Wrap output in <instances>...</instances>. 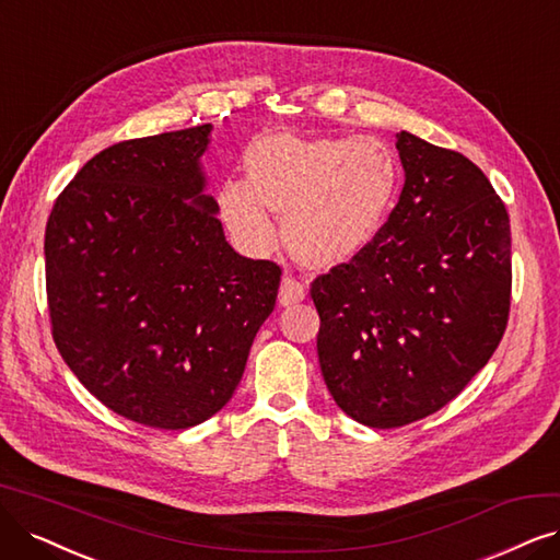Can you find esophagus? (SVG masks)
I'll return each instance as SVG.
<instances>
[{
  "label": "esophagus",
  "mask_w": 560,
  "mask_h": 560,
  "mask_svg": "<svg viewBox=\"0 0 560 560\" xmlns=\"http://www.w3.org/2000/svg\"><path fill=\"white\" fill-rule=\"evenodd\" d=\"M304 298H306V285L300 279H295L293 275H285L281 281V288H279V302L283 306H288V304L302 302Z\"/></svg>",
  "instance_id": "esophagus-1"
}]
</instances>
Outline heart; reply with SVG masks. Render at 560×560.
Returning <instances> with one entry per match:
<instances>
[{"label": "heart", "mask_w": 560, "mask_h": 560, "mask_svg": "<svg viewBox=\"0 0 560 560\" xmlns=\"http://www.w3.org/2000/svg\"><path fill=\"white\" fill-rule=\"evenodd\" d=\"M246 177H228L217 194L225 231L248 254L277 240L275 213L285 214V240L314 265L355 256L378 235L395 207L399 159L376 138H260L248 148Z\"/></svg>", "instance_id": "obj_1"}]
</instances>
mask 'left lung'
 Returning <instances> with one entry per match:
<instances>
[{"label": "left lung", "mask_w": 560, "mask_h": 560, "mask_svg": "<svg viewBox=\"0 0 560 560\" xmlns=\"http://www.w3.org/2000/svg\"><path fill=\"white\" fill-rule=\"evenodd\" d=\"M406 171L378 235L312 281L318 362L353 420L395 429L441 410L499 348L510 316V217L464 154L397 133Z\"/></svg>", "instance_id": "obj_1"}]
</instances>
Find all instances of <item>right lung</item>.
I'll use <instances>...</instances> for the list:
<instances>
[{
  "label": "right lung",
  "instance_id": "obj_1",
  "mask_svg": "<svg viewBox=\"0 0 560 560\" xmlns=\"http://www.w3.org/2000/svg\"><path fill=\"white\" fill-rule=\"evenodd\" d=\"M202 127L133 138L90 159L52 205V339L117 416L177 431L210 420L242 381L281 267L225 242L202 194Z\"/></svg>",
  "mask_w": 560,
  "mask_h": 560
}]
</instances>
